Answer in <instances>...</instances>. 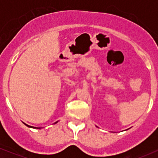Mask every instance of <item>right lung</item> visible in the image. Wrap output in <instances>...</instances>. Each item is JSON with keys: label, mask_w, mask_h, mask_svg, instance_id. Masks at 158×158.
<instances>
[{"label": "right lung", "mask_w": 158, "mask_h": 158, "mask_svg": "<svg viewBox=\"0 0 158 158\" xmlns=\"http://www.w3.org/2000/svg\"><path fill=\"white\" fill-rule=\"evenodd\" d=\"M56 123H57V122H56ZM25 125H27V127H31V128H36V127H34L29 126V125H27V124H25ZM37 129H40V128H37Z\"/></svg>", "instance_id": "right-lung-1"}]
</instances>
